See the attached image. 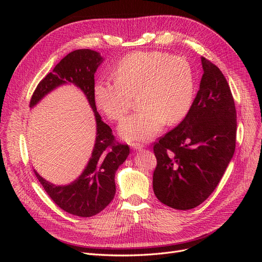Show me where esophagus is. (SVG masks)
<instances>
[{"label":"esophagus","mask_w":262,"mask_h":262,"mask_svg":"<svg viewBox=\"0 0 262 262\" xmlns=\"http://www.w3.org/2000/svg\"><path fill=\"white\" fill-rule=\"evenodd\" d=\"M143 144L141 143H132V148L135 150H140L141 148H143Z\"/></svg>","instance_id":"34e87169"}]
</instances>
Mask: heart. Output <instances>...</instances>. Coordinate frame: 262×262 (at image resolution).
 <instances>
[{"mask_svg": "<svg viewBox=\"0 0 262 262\" xmlns=\"http://www.w3.org/2000/svg\"><path fill=\"white\" fill-rule=\"evenodd\" d=\"M116 78H102L93 89L94 101L104 115L121 121L139 94L138 112L119 128L128 141L148 140L167 124H175L189 113L193 101L194 77L190 63L182 57L159 52H135L115 67Z\"/></svg>", "mask_w": 262, "mask_h": 262, "instance_id": "obj_1", "label": "heart"}]
</instances>
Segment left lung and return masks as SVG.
I'll return each mask as SVG.
<instances>
[{
	"label": "left lung",
	"instance_id": "8db88e82",
	"mask_svg": "<svg viewBox=\"0 0 262 262\" xmlns=\"http://www.w3.org/2000/svg\"><path fill=\"white\" fill-rule=\"evenodd\" d=\"M202 64L200 89L189 113L153 146L154 193L178 210L195 208L209 198L236 148L237 114L228 82L210 60L202 57Z\"/></svg>",
	"mask_w": 262,
	"mask_h": 262
}]
</instances>
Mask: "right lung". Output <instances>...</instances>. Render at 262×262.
Returning <instances> with one entry per match:
<instances>
[{
  "mask_svg": "<svg viewBox=\"0 0 262 262\" xmlns=\"http://www.w3.org/2000/svg\"><path fill=\"white\" fill-rule=\"evenodd\" d=\"M103 61L101 55L89 49L69 53L36 87L30 103L35 106L56 87L72 82L87 96L96 121V139L91 158L77 180L68 186H55L35 175L48 195L58 207L73 215L89 217L101 212L116 194L115 174L129 155L127 144L116 141L115 136L96 112L94 101V73Z\"/></svg>",
  "mask_w": 262,
  "mask_h": 262,
  "instance_id": "add662e5",
  "label": "right lung"
}]
</instances>
